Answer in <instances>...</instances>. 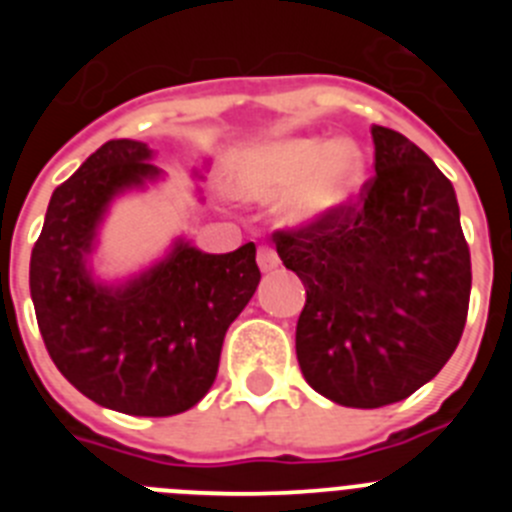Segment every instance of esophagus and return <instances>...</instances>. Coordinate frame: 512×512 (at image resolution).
Listing matches in <instances>:
<instances>
[{"label":"esophagus","instance_id":"esophagus-1","mask_svg":"<svg viewBox=\"0 0 512 512\" xmlns=\"http://www.w3.org/2000/svg\"><path fill=\"white\" fill-rule=\"evenodd\" d=\"M256 261H259L261 271H274L279 266L277 251H274V248H269V246L259 248V253H256Z\"/></svg>","mask_w":512,"mask_h":512}]
</instances>
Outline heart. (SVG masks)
Wrapping results in <instances>:
<instances>
[{"label": "heart", "instance_id": "1", "mask_svg": "<svg viewBox=\"0 0 512 512\" xmlns=\"http://www.w3.org/2000/svg\"><path fill=\"white\" fill-rule=\"evenodd\" d=\"M366 176V153L354 138L282 135L248 148L230 187L248 202L282 200L284 223H320L354 200Z\"/></svg>", "mask_w": 512, "mask_h": 512}]
</instances>
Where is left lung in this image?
I'll return each mask as SVG.
<instances>
[{
  "mask_svg": "<svg viewBox=\"0 0 512 512\" xmlns=\"http://www.w3.org/2000/svg\"><path fill=\"white\" fill-rule=\"evenodd\" d=\"M361 200L302 230H277L279 259L307 292L297 361L343 408H382L431 382L464 333L469 246L451 182L413 140L372 128Z\"/></svg>",
  "mask_w": 512,
  "mask_h": 512,
  "instance_id": "left-lung-1",
  "label": "left lung"
}]
</instances>
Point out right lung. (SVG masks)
I'll list each match as a JSON object with an SVG mask.
<instances>
[{
    "mask_svg": "<svg viewBox=\"0 0 512 512\" xmlns=\"http://www.w3.org/2000/svg\"><path fill=\"white\" fill-rule=\"evenodd\" d=\"M151 158L140 140H107L56 187L30 256V295L53 364L81 395L117 413L166 418L207 395L225 333L261 271L253 243L205 253L176 238L164 259L125 282L94 277L112 202L164 176Z\"/></svg>",
    "mask_w": 512,
    "mask_h": 512,
    "instance_id": "add662e5",
    "label": "right lung"
}]
</instances>
